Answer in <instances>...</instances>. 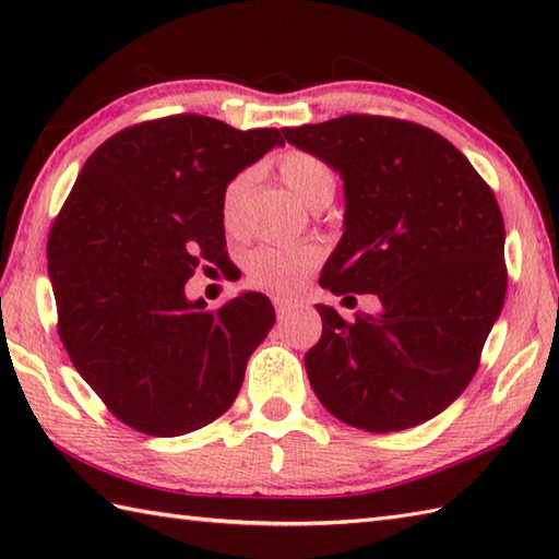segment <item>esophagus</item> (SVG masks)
Masks as SVG:
<instances>
[{
	"label": "esophagus",
	"instance_id": "obj_1",
	"mask_svg": "<svg viewBox=\"0 0 559 559\" xmlns=\"http://www.w3.org/2000/svg\"><path fill=\"white\" fill-rule=\"evenodd\" d=\"M273 307H276V312H278V317H283V314H288L290 310H295V307H298V302H293V300H288V298H273Z\"/></svg>",
	"mask_w": 559,
	"mask_h": 559
}]
</instances>
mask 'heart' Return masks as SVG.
<instances>
[{
  "label": "heart",
  "mask_w": 559,
  "mask_h": 559,
  "mask_svg": "<svg viewBox=\"0 0 559 559\" xmlns=\"http://www.w3.org/2000/svg\"><path fill=\"white\" fill-rule=\"evenodd\" d=\"M281 182L307 209L319 211L329 206L336 192V173L326 160L310 151H286L276 163ZM252 189V175L242 173L225 187L221 201V216L228 233L242 228V213ZM319 261L312 247H278L261 245L247 257V276L252 286L271 293H290L310 273Z\"/></svg>",
  "instance_id": "b5f03b06"
}]
</instances>
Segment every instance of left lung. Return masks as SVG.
Instances as JSON below:
<instances>
[{
  "mask_svg": "<svg viewBox=\"0 0 559 559\" xmlns=\"http://www.w3.org/2000/svg\"><path fill=\"white\" fill-rule=\"evenodd\" d=\"M281 132L343 180V237L319 283L382 302L350 322L317 305L322 338L305 355L317 399L367 432L427 423L468 386L504 305L492 189L456 146L415 122L343 115Z\"/></svg>",
  "mask_w": 559,
  "mask_h": 559,
  "instance_id": "left-lung-1",
  "label": "left lung"
}]
</instances>
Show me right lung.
Returning <instances> with one entry per match:
<instances>
[{"instance_id": "obj_1", "label": "right lung", "mask_w": 559, "mask_h": 559, "mask_svg": "<svg viewBox=\"0 0 559 559\" xmlns=\"http://www.w3.org/2000/svg\"><path fill=\"white\" fill-rule=\"evenodd\" d=\"M283 146L204 115L127 127L91 153L47 240L59 338L115 418L151 437L213 423L276 312L242 293L206 310L185 283L225 252L223 192Z\"/></svg>"}]
</instances>
